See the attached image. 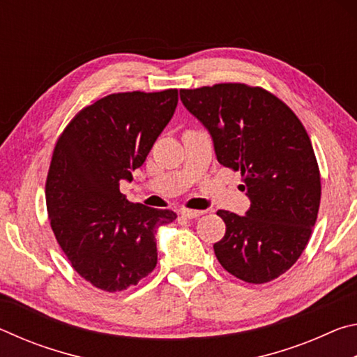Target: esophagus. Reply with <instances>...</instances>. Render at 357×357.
<instances>
[{
	"label": "esophagus",
	"instance_id": "obj_1",
	"mask_svg": "<svg viewBox=\"0 0 357 357\" xmlns=\"http://www.w3.org/2000/svg\"><path fill=\"white\" fill-rule=\"evenodd\" d=\"M181 215L185 217V219H197V217L203 215V211H193V209H183L181 211Z\"/></svg>",
	"mask_w": 357,
	"mask_h": 357
}]
</instances>
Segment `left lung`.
<instances>
[{
  "label": "left lung",
  "instance_id": "left-lung-1",
  "mask_svg": "<svg viewBox=\"0 0 357 357\" xmlns=\"http://www.w3.org/2000/svg\"><path fill=\"white\" fill-rule=\"evenodd\" d=\"M181 102L213 137L217 160L241 172L250 208L217 211L223 269L249 283L277 279L298 261L317 222L321 179L310 138L291 108L244 83L181 89Z\"/></svg>",
  "mask_w": 357,
  "mask_h": 357
}]
</instances>
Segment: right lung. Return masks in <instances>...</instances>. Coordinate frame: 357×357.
I'll list each match as a JSON object with an SVG mask.
<instances>
[{"label":"right lung","instance_id":"add662e5","mask_svg":"<svg viewBox=\"0 0 357 357\" xmlns=\"http://www.w3.org/2000/svg\"><path fill=\"white\" fill-rule=\"evenodd\" d=\"M176 105L178 89L105 96L75 114L53 149L45 184L52 229L72 268L104 291H123L153 273L157 228L176 219L119 192Z\"/></svg>","mask_w":357,"mask_h":357}]
</instances>
